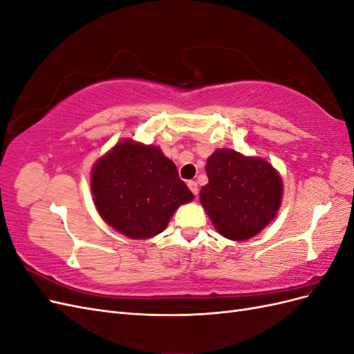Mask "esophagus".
I'll return each mask as SVG.
<instances>
[{
  "label": "esophagus",
  "instance_id": "34e87169",
  "mask_svg": "<svg viewBox=\"0 0 354 354\" xmlns=\"http://www.w3.org/2000/svg\"><path fill=\"white\" fill-rule=\"evenodd\" d=\"M187 186H189V189H190L192 194H194V195H198L199 187H198V183H196V181H194V180H189V181H187Z\"/></svg>",
  "mask_w": 354,
  "mask_h": 354
}]
</instances>
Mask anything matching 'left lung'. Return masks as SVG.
I'll use <instances>...</instances> for the list:
<instances>
[{"label":"left lung","mask_w":354,"mask_h":354,"mask_svg":"<svg viewBox=\"0 0 354 354\" xmlns=\"http://www.w3.org/2000/svg\"><path fill=\"white\" fill-rule=\"evenodd\" d=\"M205 169L208 183L201 189V203L224 238L250 239L274 218L282 180L264 159L218 149L208 158Z\"/></svg>","instance_id":"8db88e82"}]
</instances>
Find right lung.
Returning <instances> with one entry per match:
<instances>
[{
    "instance_id": "add662e5",
    "label": "right lung",
    "mask_w": 354,
    "mask_h": 354,
    "mask_svg": "<svg viewBox=\"0 0 354 354\" xmlns=\"http://www.w3.org/2000/svg\"><path fill=\"white\" fill-rule=\"evenodd\" d=\"M91 192L102 218L131 239L164 232L173 212L194 199L173 160L155 146L131 140L95 162Z\"/></svg>"
}]
</instances>
